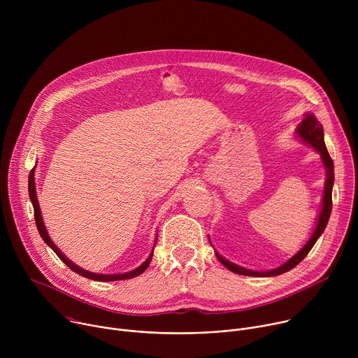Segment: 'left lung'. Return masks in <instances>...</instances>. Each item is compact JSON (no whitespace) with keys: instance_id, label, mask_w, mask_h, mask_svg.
I'll return each mask as SVG.
<instances>
[{"instance_id":"obj_1","label":"left lung","mask_w":358,"mask_h":358,"mask_svg":"<svg viewBox=\"0 0 358 358\" xmlns=\"http://www.w3.org/2000/svg\"><path fill=\"white\" fill-rule=\"evenodd\" d=\"M297 134L299 137L306 141L308 144L313 145L316 148V151H319V155L322 156V160L324 163V167H326V173H327V178H326V187H324V196H323V203H322V213L319 215V220H317V225H316V229L312 235V238L306 242V245L294 255L293 258H290L286 264H283L282 266L273 269V271H269V272H253V271H248V269H243L241 266H236L231 262H228L227 259H224L221 255H217V258L220 259V262L228 268L231 272H235L238 275H245V276H278V275H282L290 269H293L296 265H299L304 258L306 255H308L310 252V249L315 246L316 241L319 239V236L323 234L327 222H329V218H330V214H331V207H333V201H331V191H333V182H334V164H333V160L329 155V151L326 148V144H324V131H323V126L320 124V122L313 116V115H308L303 122L300 123V126L297 127Z\"/></svg>"}]
</instances>
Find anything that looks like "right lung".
I'll list each match as a JSON object with an SVG mask.
<instances>
[{"label":"right lung","mask_w":358,"mask_h":358,"mask_svg":"<svg viewBox=\"0 0 358 358\" xmlns=\"http://www.w3.org/2000/svg\"><path fill=\"white\" fill-rule=\"evenodd\" d=\"M28 189H29V198L32 201V206H34V217H35V224H36V228H38V232L39 235L42 236V239L45 241V243L48 246L52 248V250L58 255V257L61 258L62 262L66 264V266H69V269H72L73 272H76L78 275H82L83 278H89L92 280H97V282H115V280H124V279H131L134 276H138L141 275L150 265L151 262V258H152V252L150 253V257L147 258V261L144 264H141L137 269L134 271H130L127 273H120V275H97V273H90L79 266H76L75 264H72L66 257H64V253L54 245V242L50 241V238L48 236V232L45 229V225H43V221H42V215H41V210H39V206H38V199H36V192H35V181H34V170H31L29 173V180H28Z\"/></svg>","instance_id":"add662e5"}]
</instances>
